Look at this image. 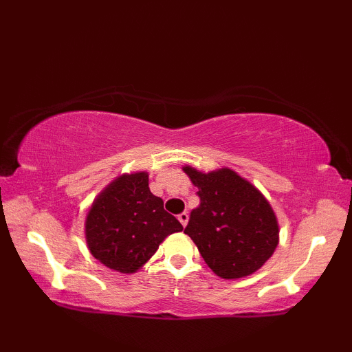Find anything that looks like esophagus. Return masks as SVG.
<instances>
[{"instance_id":"esophagus-1","label":"esophagus","mask_w":352,"mask_h":352,"mask_svg":"<svg viewBox=\"0 0 352 352\" xmlns=\"http://www.w3.org/2000/svg\"><path fill=\"white\" fill-rule=\"evenodd\" d=\"M178 221L182 222V226H183V227H186V226H188V221H189V214L186 213V212L180 213V214H178Z\"/></svg>"}]
</instances>
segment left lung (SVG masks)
Wrapping results in <instances>:
<instances>
[{
  "instance_id": "obj_1",
  "label": "left lung",
  "mask_w": 352,
  "mask_h": 352,
  "mask_svg": "<svg viewBox=\"0 0 352 352\" xmlns=\"http://www.w3.org/2000/svg\"><path fill=\"white\" fill-rule=\"evenodd\" d=\"M184 172L199 198L184 233L208 267L226 280L256 272L278 245V223L266 198L227 168L203 174L186 166Z\"/></svg>"
}]
</instances>
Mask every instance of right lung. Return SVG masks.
Returning a JSON list of instances; mask_svg holds the SVG:
<instances>
[{
  "instance_id": "add662e5",
  "label": "right lung",
  "mask_w": 352,
  "mask_h": 352,
  "mask_svg": "<svg viewBox=\"0 0 352 352\" xmlns=\"http://www.w3.org/2000/svg\"><path fill=\"white\" fill-rule=\"evenodd\" d=\"M183 226L163 208L148 188V174L116 178L95 199L86 218V241L92 256L122 274L136 272L154 256L164 237Z\"/></svg>"
}]
</instances>
